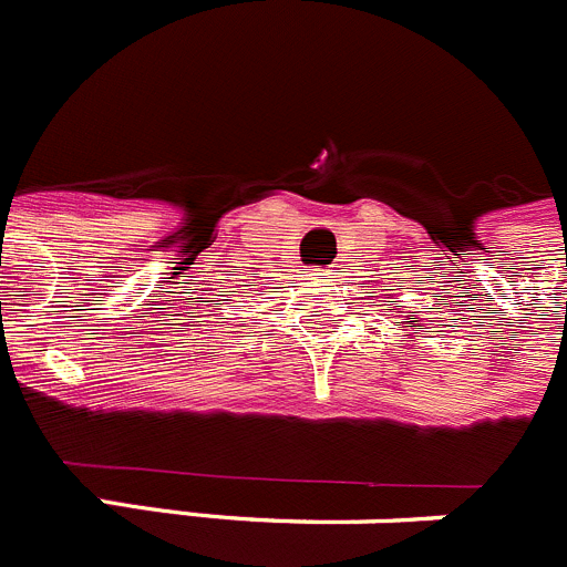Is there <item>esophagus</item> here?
I'll use <instances>...</instances> for the list:
<instances>
[{"label":"esophagus","mask_w":567,"mask_h":567,"mask_svg":"<svg viewBox=\"0 0 567 567\" xmlns=\"http://www.w3.org/2000/svg\"><path fill=\"white\" fill-rule=\"evenodd\" d=\"M327 275H332V272H327Z\"/></svg>","instance_id":"obj_1"}]
</instances>
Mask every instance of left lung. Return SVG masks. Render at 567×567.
<instances>
[{"label":"left lung","instance_id":"8db88e82","mask_svg":"<svg viewBox=\"0 0 567 567\" xmlns=\"http://www.w3.org/2000/svg\"><path fill=\"white\" fill-rule=\"evenodd\" d=\"M412 323H414V320H412Z\"/></svg>","mask_w":567,"mask_h":567}]
</instances>
